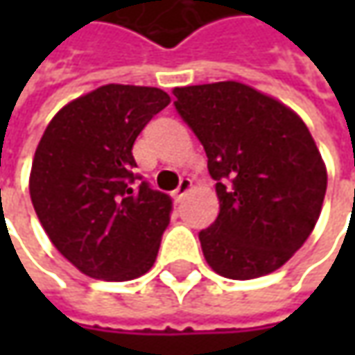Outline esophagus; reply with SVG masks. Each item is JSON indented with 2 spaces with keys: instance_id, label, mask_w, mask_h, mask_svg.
<instances>
[{
  "instance_id": "1",
  "label": "esophagus",
  "mask_w": 355,
  "mask_h": 355,
  "mask_svg": "<svg viewBox=\"0 0 355 355\" xmlns=\"http://www.w3.org/2000/svg\"><path fill=\"white\" fill-rule=\"evenodd\" d=\"M191 185H193V182H191L189 178H182V180H180V185H178V189L173 191V198H175V201H182V199L185 198V193L191 189Z\"/></svg>"
}]
</instances>
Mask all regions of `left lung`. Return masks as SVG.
Masks as SVG:
<instances>
[{
    "instance_id": "obj_1",
    "label": "left lung",
    "mask_w": 355,
    "mask_h": 355,
    "mask_svg": "<svg viewBox=\"0 0 355 355\" xmlns=\"http://www.w3.org/2000/svg\"><path fill=\"white\" fill-rule=\"evenodd\" d=\"M217 182L219 215L199 231L221 277L249 280L284 265L320 217L326 166L288 106L235 80L173 89Z\"/></svg>"
}]
</instances>
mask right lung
I'll list each match as a JSON object with an SVG mask.
<instances>
[{
    "label": "right lung",
    "instance_id": "obj_1",
    "mask_svg": "<svg viewBox=\"0 0 355 355\" xmlns=\"http://www.w3.org/2000/svg\"><path fill=\"white\" fill-rule=\"evenodd\" d=\"M168 104L154 87L106 85L62 106L37 146L35 213L57 251L92 279H138L156 261L171 198L134 173L132 146Z\"/></svg>",
    "mask_w": 355,
    "mask_h": 355
}]
</instances>
